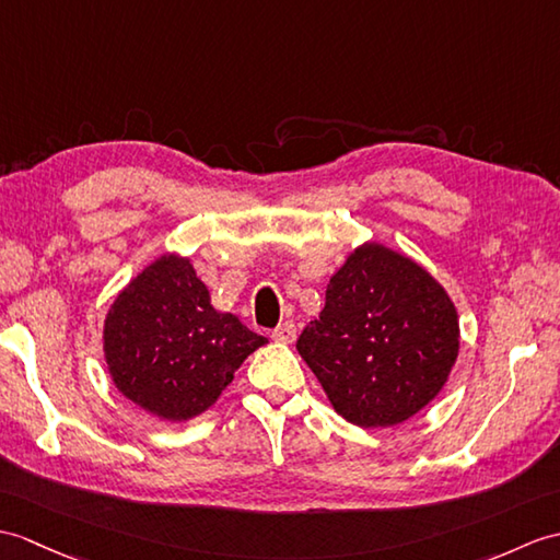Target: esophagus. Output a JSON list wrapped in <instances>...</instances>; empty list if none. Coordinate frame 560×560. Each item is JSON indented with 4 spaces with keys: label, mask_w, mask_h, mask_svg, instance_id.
<instances>
[{
    "label": "esophagus",
    "mask_w": 560,
    "mask_h": 560,
    "mask_svg": "<svg viewBox=\"0 0 560 560\" xmlns=\"http://www.w3.org/2000/svg\"><path fill=\"white\" fill-rule=\"evenodd\" d=\"M271 339L279 343H293L295 341V324L293 322H283L279 327L271 331Z\"/></svg>",
    "instance_id": "1"
}]
</instances>
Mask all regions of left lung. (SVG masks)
I'll return each mask as SVG.
<instances>
[{"mask_svg": "<svg viewBox=\"0 0 560 560\" xmlns=\"http://www.w3.org/2000/svg\"><path fill=\"white\" fill-rule=\"evenodd\" d=\"M460 346L458 312L424 267L365 243L327 285L295 348L343 420L394 427L444 388Z\"/></svg>", "mask_w": 560, "mask_h": 560, "instance_id": "8db88e82", "label": "left lung"}]
</instances>
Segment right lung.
<instances>
[{"label":"right lung","instance_id":"right-lung-1","mask_svg":"<svg viewBox=\"0 0 560 560\" xmlns=\"http://www.w3.org/2000/svg\"><path fill=\"white\" fill-rule=\"evenodd\" d=\"M102 341L116 388L168 422L214 406L243 360L267 343L236 315L214 310L190 259L168 253L116 295Z\"/></svg>","mask_w":560,"mask_h":560}]
</instances>
